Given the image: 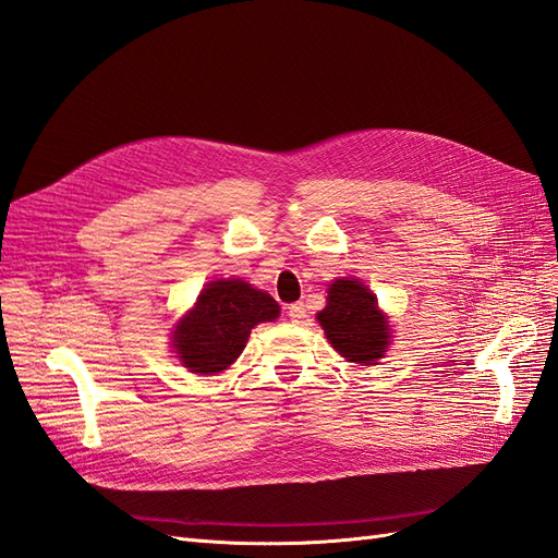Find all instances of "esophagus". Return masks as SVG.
<instances>
[{"label":"esophagus","mask_w":558,"mask_h":558,"mask_svg":"<svg viewBox=\"0 0 558 558\" xmlns=\"http://www.w3.org/2000/svg\"><path fill=\"white\" fill-rule=\"evenodd\" d=\"M286 310H289V318L293 320V324H302V320L307 318V310L302 302H293V305H289Z\"/></svg>","instance_id":"esophagus-1"}]
</instances>
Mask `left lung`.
Masks as SVG:
<instances>
[{"instance_id": "left-lung-1", "label": "left lung", "mask_w": 558, "mask_h": 558, "mask_svg": "<svg viewBox=\"0 0 558 558\" xmlns=\"http://www.w3.org/2000/svg\"><path fill=\"white\" fill-rule=\"evenodd\" d=\"M330 344L351 363L375 365L388 344V324L377 298L356 279H337L328 289V305L318 312Z\"/></svg>"}]
</instances>
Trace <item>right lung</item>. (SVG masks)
Masks as SVG:
<instances>
[{
	"mask_svg": "<svg viewBox=\"0 0 558 558\" xmlns=\"http://www.w3.org/2000/svg\"><path fill=\"white\" fill-rule=\"evenodd\" d=\"M279 316L277 300L240 279L211 281L199 293L195 310L174 332V349L197 375L221 373L240 356L248 332Z\"/></svg>",
	"mask_w": 558,
	"mask_h": 558,
	"instance_id": "right-lung-1",
	"label": "right lung"
}]
</instances>
